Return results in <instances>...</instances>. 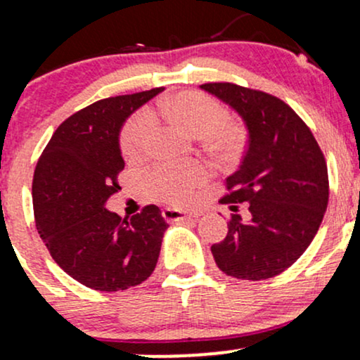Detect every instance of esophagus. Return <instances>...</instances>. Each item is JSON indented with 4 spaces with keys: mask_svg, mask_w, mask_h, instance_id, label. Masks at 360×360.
<instances>
[{
    "mask_svg": "<svg viewBox=\"0 0 360 360\" xmlns=\"http://www.w3.org/2000/svg\"><path fill=\"white\" fill-rule=\"evenodd\" d=\"M164 218H166L167 221H179V220H196V218H200L201 213L198 212H181V210H174V208H166L162 212Z\"/></svg>",
    "mask_w": 360,
    "mask_h": 360,
    "instance_id": "esophagus-1",
    "label": "esophagus"
}]
</instances>
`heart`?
<instances>
[{"instance_id":"obj_1","label":"heart","mask_w":360,"mask_h":360,"mask_svg":"<svg viewBox=\"0 0 360 360\" xmlns=\"http://www.w3.org/2000/svg\"><path fill=\"white\" fill-rule=\"evenodd\" d=\"M164 110L191 134L203 135L213 150L233 154L240 147L242 128L229 122L225 106L200 91H186L164 103ZM155 131V118L148 110H140L122 128L120 146L128 159L146 155ZM210 169L198 162H160L148 172L146 188L157 201L169 205H188L194 193L208 179Z\"/></svg>"}]
</instances>
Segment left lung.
<instances>
[{
  "label": "left lung",
  "mask_w": 360,
  "mask_h": 360,
  "mask_svg": "<svg viewBox=\"0 0 360 360\" xmlns=\"http://www.w3.org/2000/svg\"><path fill=\"white\" fill-rule=\"evenodd\" d=\"M201 89L232 106L249 130L245 155L226 177L229 193L220 201L247 203L250 220L233 214L226 237L212 245L214 262L237 279L274 278L301 257L323 220V152L307 123L279 98L232 82H206Z\"/></svg>",
  "instance_id": "left-lung-1"
}]
</instances>
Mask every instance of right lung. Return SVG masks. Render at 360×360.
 Listing matches in <instances>:
<instances>
[{
    "mask_svg": "<svg viewBox=\"0 0 360 360\" xmlns=\"http://www.w3.org/2000/svg\"><path fill=\"white\" fill-rule=\"evenodd\" d=\"M162 88L105 98L60 123L37 162L32 198L37 230L52 259L96 291H123L155 269L167 223L159 206L131 218L105 208L125 167L123 122Z\"/></svg>",
    "mask_w": 360,
    "mask_h": 360,
    "instance_id": "add662e5",
    "label": "right lung"
}]
</instances>
